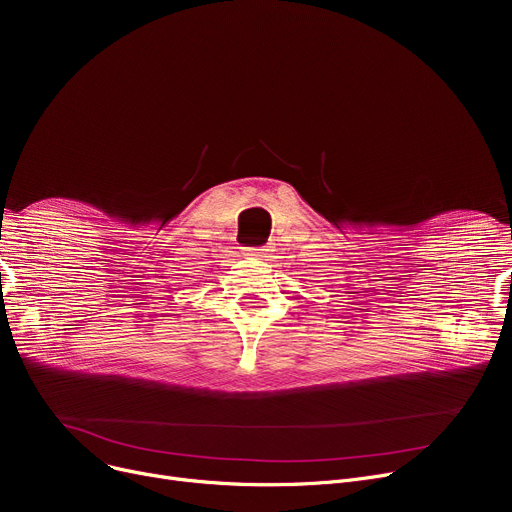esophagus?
I'll use <instances>...</instances> for the list:
<instances>
[{
    "label": "esophagus",
    "instance_id": "obj_1",
    "mask_svg": "<svg viewBox=\"0 0 512 512\" xmlns=\"http://www.w3.org/2000/svg\"><path fill=\"white\" fill-rule=\"evenodd\" d=\"M267 251H270V249H265V247H259V249H251V257H255V259H259V261H267V257H270V255H267Z\"/></svg>",
    "mask_w": 512,
    "mask_h": 512
}]
</instances>
